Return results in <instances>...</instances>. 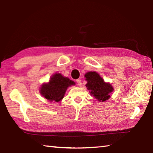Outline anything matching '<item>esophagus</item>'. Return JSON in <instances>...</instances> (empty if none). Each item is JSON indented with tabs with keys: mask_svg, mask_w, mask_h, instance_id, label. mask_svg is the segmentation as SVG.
Masks as SVG:
<instances>
[{
	"mask_svg": "<svg viewBox=\"0 0 153 153\" xmlns=\"http://www.w3.org/2000/svg\"><path fill=\"white\" fill-rule=\"evenodd\" d=\"M76 83L77 84L79 85V86H81L82 85V82H81V80L80 79H78L76 80Z\"/></svg>",
	"mask_w": 153,
	"mask_h": 153,
	"instance_id": "1",
	"label": "esophagus"
}]
</instances>
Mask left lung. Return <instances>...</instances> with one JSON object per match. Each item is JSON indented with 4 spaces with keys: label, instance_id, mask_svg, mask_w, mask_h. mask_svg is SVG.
<instances>
[{
    "label": "left lung",
    "instance_id": "1",
    "mask_svg": "<svg viewBox=\"0 0 153 153\" xmlns=\"http://www.w3.org/2000/svg\"><path fill=\"white\" fill-rule=\"evenodd\" d=\"M87 89L91 95L93 96L99 102L109 100L114 88L109 82H105L96 71H89L84 75Z\"/></svg>",
    "mask_w": 153,
    "mask_h": 153
}]
</instances>
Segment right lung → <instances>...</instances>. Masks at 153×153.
Listing matches in <instances>:
<instances>
[{
	"label": "right lung",
	"instance_id": "1",
	"mask_svg": "<svg viewBox=\"0 0 153 153\" xmlns=\"http://www.w3.org/2000/svg\"><path fill=\"white\" fill-rule=\"evenodd\" d=\"M75 85V82L60 73H56L50 77L48 82L43 83L40 88L41 95L50 102H59L64 97L69 87Z\"/></svg>",
	"mask_w": 153,
	"mask_h": 153
}]
</instances>
